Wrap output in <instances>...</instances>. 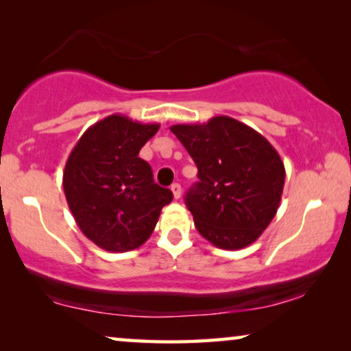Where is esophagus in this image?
<instances>
[{
  "mask_svg": "<svg viewBox=\"0 0 351 351\" xmlns=\"http://www.w3.org/2000/svg\"><path fill=\"white\" fill-rule=\"evenodd\" d=\"M171 191H172V195H174V198L179 199L180 195H182V186L179 184H172L171 185Z\"/></svg>",
  "mask_w": 351,
  "mask_h": 351,
  "instance_id": "obj_1",
  "label": "esophagus"
}]
</instances>
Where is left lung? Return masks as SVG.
<instances>
[{
    "label": "left lung",
    "mask_w": 351,
    "mask_h": 351,
    "mask_svg": "<svg viewBox=\"0 0 351 351\" xmlns=\"http://www.w3.org/2000/svg\"><path fill=\"white\" fill-rule=\"evenodd\" d=\"M171 131L198 167L199 182L186 191L185 204L201 237L228 251L257 241L280 208L286 179L271 143L230 117Z\"/></svg>",
    "instance_id": "obj_1"
}]
</instances>
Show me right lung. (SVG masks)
<instances>
[{
    "label": "right lung",
    "instance_id": "obj_1",
    "mask_svg": "<svg viewBox=\"0 0 351 351\" xmlns=\"http://www.w3.org/2000/svg\"><path fill=\"white\" fill-rule=\"evenodd\" d=\"M158 129L110 114L86 129L66 160V203L86 238L105 251L142 246L172 201V191L156 185L150 165L138 158Z\"/></svg>",
    "mask_w": 351,
    "mask_h": 351
}]
</instances>
